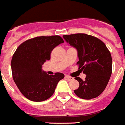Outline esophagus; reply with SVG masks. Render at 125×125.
Listing matches in <instances>:
<instances>
[{"label": "esophagus", "mask_w": 125, "mask_h": 125, "mask_svg": "<svg viewBox=\"0 0 125 125\" xmlns=\"http://www.w3.org/2000/svg\"><path fill=\"white\" fill-rule=\"evenodd\" d=\"M64 78H65L67 80H71L73 78L72 77H71V76H65V77H64Z\"/></svg>", "instance_id": "1"}]
</instances>
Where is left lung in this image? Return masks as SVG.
I'll return each mask as SVG.
<instances>
[{
  "instance_id": "8db88e82",
  "label": "left lung",
  "mask_w": 125,
  "mask_h": 125,
  "mask_svg": "<svg viewBox=\"0 0 125 125\" xmlns=\"http://www.w3.org/2000/svg\"><path fill=\"white\" fill-rule=\"evenodd\" d=\"M65 41L77 49V64L86 74L85 80L79 77V87L74 93L80 98L90 100L100 96L108 84L112 72V58L105 44L98 38L86 33L63 36Z\"/></svg>"
}]
</instances>
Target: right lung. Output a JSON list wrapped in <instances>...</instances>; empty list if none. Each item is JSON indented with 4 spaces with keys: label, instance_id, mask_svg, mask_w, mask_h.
I'll use <instances>...</instances> for the list:
<instances>
[{
    "label": "right lung",
    "instance_id": "obj_1",
    "mask_svg": "<svg viewBox=\"0 0 125 125\" xmlns=\"http://www.w3.org/2000/svg\"><path fill=\"white\" fill-rule=\"evenodd\" d=\"M64 42L59 36H38L22 42L13 55L11 67L13 79L22 94L34 102H41L53 94L58 83L64 75L49 76L42 65L50 59L52 50Z\"/></svg>",
    "mask_w": 125,
    "mask_h": 125
}]
</instances>
